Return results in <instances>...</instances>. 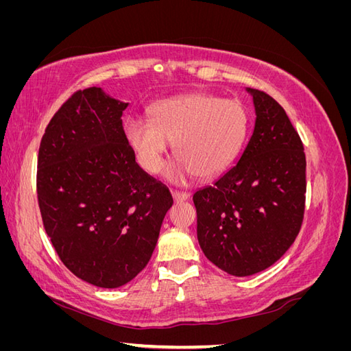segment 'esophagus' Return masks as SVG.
<instances>
[{"label":"esophagus","instance_id":"1","mask_svg":"<svg viewBox=\"0 0 351 351\" xmlns=\"http://www.w3.org/2000/svg\"><path fill=\"white\" fill-rule=\"evenodd\" d=\"M171 195H173V199H174L176 202H183V200H187V199H189V196H190L187 192H177V190H173Z\"/></svg>","mask_w":351,"mask_h":351}]
</instances>
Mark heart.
Segmentation results:
<instances>
[{"mask_svg":"<svg viewBox=\"0 0 351 351\" xmlns=\"http://www.w3.org/2000/svg\"><path fill=\"white\" fill-rule=\"evenodd\" d=\"M247 129L249 114L241 102L192 93L155 104L151 121L129 119L124 133L147 173L161 169L169 143H176L180 162L171 177L195 173L210 178L237 158Z\"/></svg>","mask_w":351,"mask_h":351,"instance_id":"obj_1","label":"heart"}]
</instances>
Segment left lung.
I'll return each mask as SVG.
<instances>
[{
  "instance_id": "left-lung-1",
  "label": "left lung",
  "mask_w": 351,
  "mask_h": 351,
  "mask_svg": "<svg viewBox=\"0 0 351 351\" xmlns=\"http://www.w3.org/2000/svg\"><path fill=\"white\" fill-rule=\"evenodd\" d=\"M256 121L239 162L197 190V240L205 256L236 277L269 268L299 234L306 156L299 133L268 93L247 89Z\"/></svg>"
}]
</instances>
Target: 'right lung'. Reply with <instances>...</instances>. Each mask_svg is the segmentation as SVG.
Segmentation results:
<instances>
[{
    "label": "right lung",
    "mask_w": 351,
    "mask_h": 351,
    "mask_svg": "<svg viewBox=\"0 0 351 351\" xmlns=\"http://www.w3.org/2000/svg\"><path fill=\"white\" fill-rule=\"evenodd\" d=\"M101 88L74 92L42 136L36 192L61 262L102 289L132 281L149 262L169 190L137 165L121 115Z\"/></svg>",
    "instance_id": "1"
}]
</instances>
